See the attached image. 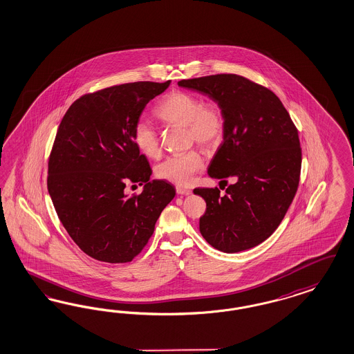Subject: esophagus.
<instances>
[{
    "instance_id": "34e87169",
    "label": "esophagus",
    "mask_w": 354,
    "mask_h": 354,
    "mask_svg": "<svg viewBox=\"0 0 354 354\" xmlns=\"http://www.w3.org/2000/svg\"><path fill=\"white\" fill-rule=\"evenodd\" d=\"M176 194H178V195L183 196L191 195V194H192V191H191L189 188H185V187H182V185H178V187H176Z\"/></svg>"
}]
</instances>
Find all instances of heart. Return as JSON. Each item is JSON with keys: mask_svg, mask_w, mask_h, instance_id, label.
<instances>
[{"mask_svg": "<svg viewBox=\"0 0 354 354\" xmlns=\"http://www.w3.org/2000/svg\"><path fill=\"white\" fill-rule=\"evenodd\" d=\"M159 119L169 125H184L189 142H197L205 149L218 147L226 132L223 109L216 100H201L188 91L176 90L165 97L157 107ZM133 142L149 158H158L162 153L156 128L140 119L134 124ZM204 157L198 149H189L163 159L156 167L159 179L179 185H188L196 174L203 170Z\"/></svg>", "mask_w": 354, "mask_h": 354, "instance_id": "b5f03b06", "label": "heart"}]
</instances>
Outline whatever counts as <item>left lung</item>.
Segmentation results:
<instances>
[{
  "label": "left lung",
  "instance_id": "left-lung-1",
  "mask_svg": "<svg viewBox=\"0 0 354 354\" xmlns=\"http://www.w3.org/2000/svg\"><path fill=\"white\" fill-rule=\"evenodd\" d=\"M178 85L207 94L226 118L223 144L207 174L226 183L232 178L234 184L225 196L217 187L194 189L207 203L200 232L222 252L252 248L279 227L298 189V131L273 91L242 75L214 74Z\"/></svg>",
  "mask_w": 354,
  "mask_h": 354
}]
</instances>
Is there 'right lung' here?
<instances>
[{
	"label": "right lung",
	"instance_id": "right-lung-1",
	"mask_svg": "<svg viewBox=\"0 0 354 354\" xmlns=\"http://www.w3.org/2000/svg\"><path fill=\"white\" fill-rule=\"evenodd\" d=\"M170 85L141 81L85 94L68 109L48 159L49 196L62 226L86 255L129 263L147 245L162 210L175 196L133 142L147 103ZM128 183L145 184L127 196Z\"/></svg>",
	"mask_w": 354,
	"mask_h": 354
}]
</instances>
